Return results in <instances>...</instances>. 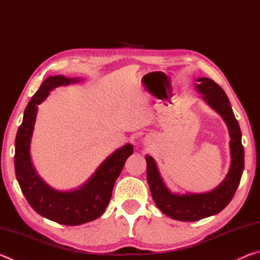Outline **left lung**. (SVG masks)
Returning <instances> with one entry per match:
<instances>
[{
    "label": "left lung",
    "mask_w": 260,
    "mask_h": 260,
    "mask_svg": "<svg viewBox=\"0 0 260 260\" xmlns=\"http://www.w3.org/2000/svg\"><path fill=\"white\" fill-rule=\"evenodd\" d=\"M196 89L211 108L215 110L230 132L231 167L217 188L203 193H172L162 182L156 161L147 155V179L152 199L157 208L167 217L179 221H197L219 213L230 204L239 187L244 170V149L242 146V134L233 112L230 100L221 87L209 78L196 79Z\"/></svg>",
    "instance_id": "1"
}]
</instances>
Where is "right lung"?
<instances>
[{
  "instance_id": "obj_1",
  "label": "right lung",
  "mask_w": 260,
  "mask_h": 260,
  "mask_svg": "<svg viewBox=\"0 0 260 260\" xmlns=\"http://www.w3.org/2000/svg\"><path fill=\"white\" fill-rule=\"evenodd\" d=\"M80 80L64 76L47 78L26 107L15 141L16 178L28 204L42 217L68 226L93 221L103 214L111 200L114 182L121 173L126 159L133 153L132 144L119 148L99 166L86 183L71 191L56 190L39 177L29 153L38 105L48 98L54 88Z\"/></svg>"
}]
</instances>
